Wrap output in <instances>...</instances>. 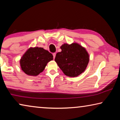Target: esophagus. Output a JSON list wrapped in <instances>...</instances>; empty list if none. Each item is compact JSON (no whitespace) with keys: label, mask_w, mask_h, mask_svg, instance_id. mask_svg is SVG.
<instances>
[{"label":"esophagus","mask_w":120,"mask_h":120,"mask_svg":"<svg viewBox=\"0 0 120 120\" xmlns=\"http://www.w3.org/2000/svg\"><path fill=\"white\" fill-rule=\"evenodd\" d=\"M56 53H53V59L55 58V57H56Z\"/></svg>","instance_id":"obj_1"}]
</instances>
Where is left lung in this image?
Masks as SVG:
<instances>
[{"label":"left lung","instance_id":"obj_1","mask_svg":"<svg viewBox=\"0 0 120 120\" xmlns=\"http://www.w3.org/2000/svg\"><path fill=\"white\" fill-rule=\"evenodd\" d=\"M61 51L56 53L55 61L66 76L74 77L86 69L89 62V55L86 49L76 43L64 44Z\"/></svg>","mask_w":120,"mask_h":120}]
</instances>
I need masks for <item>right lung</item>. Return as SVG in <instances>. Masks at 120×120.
<instances>
[{"mask_svg": "<svg viewBox=\"0 0 120 120\" xmlns=\"http://www.w3.org/2000/svg\"><path fill=\"white\" fill-rule=\"evenodd\" d=\"M53 60V55L42 48H31L20 60L22 70L29 76H37L44 70L48 62Z\"/></svg>", "mask_w": 120, "mask_h": 120, "instance_id": "right-lung-1", "label": "right lung"}]
</instances>
